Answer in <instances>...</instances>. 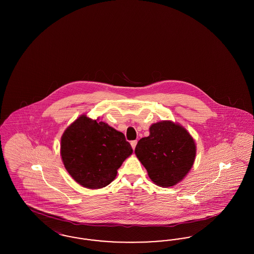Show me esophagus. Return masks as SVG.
<instances>
[{
	"label": "esophagus",
	"mask_w": 254,
	"mask_h": 254,
	"mask_svg": "<svg viewBox=\"0 0 254 254\" xmlns=\"http://www.w3.org/2000/svg\"><path fill=\"white\" fill-rule=\"evenodd\" d=\"M130 145H131V147H132L133 149H135V147H136V145H137V141H136V140H135V141H131Z\"/></svg>",
	"instance_id": "esophagus-1"
}]
</instances>
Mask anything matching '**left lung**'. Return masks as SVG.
Instances as JSON below:
<instances>
[{"label":"left lung","mask_w":254,"mask_h":254,"mask_svg":"<svg viewBox=\"0 0 254 254\" xmlns=\"http://www.w3.org/2000/svg\"><path fill=\"white\" fill-rule=\"evenodd\" d=\"M135 154L150 180L169 188L182 181L193 166L196 145L188 130L171 121L158 122L149 127V136L140 139Z\"/></svg>","instance_id":"8db88e82"}]
</instances>
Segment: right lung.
I'll return each instance as SVG.
<instances>
[{
    "label": "right lung",
    "instance_id": "right-lung-1",
    "mask_svg": "<svg viewBox=\"0 0 254 254\" xmlns=\"http://www.w3.org/2000/svg\"><path fill=\"white\" fill-rule=\"evenodd\" d=\"M132 151L123 133L85 114L73 122L61 138L64 168L78 184L91 190L113 181Z\"/></svg>",
    "mask_w": 254,
    "mask_h": 254
}]
</instances>
